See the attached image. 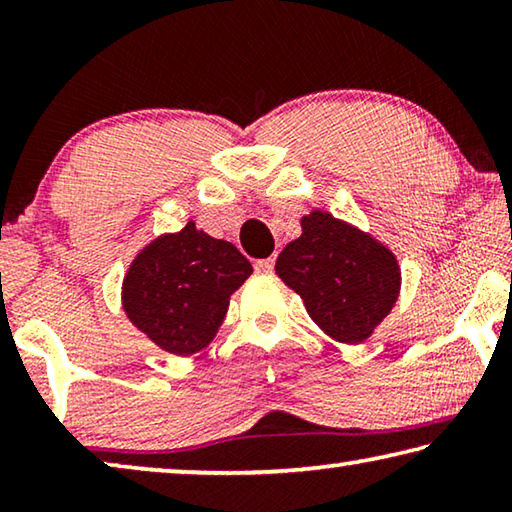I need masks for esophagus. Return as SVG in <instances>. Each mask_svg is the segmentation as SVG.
I'll return each mask as SVG.
<instances>
[{
  "mask_svg": "<svg viewBox=\"0 0 512 512\" xmlns=\"http://www.w3.org/2000/svg\"><path fill=\"white\" fill-rule=\"evenodd\" d=\"M273 266H275V257L257 259V262H255V271H257V273H271Z\"/></svg>",
  "mask_w": 512,
  "mask_h": 512,
  "instance_id": "esophagus-1",
  "label": "esophagus"
}]
</instances>
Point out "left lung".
Instances as JSON below:
<instances>
[{
    "label": "left lung",
    "instance_id": "8db88e82",
    "mask_svg": "<svg viewBox=\"0 0 512 512\" xmlns=\"http://www.w3.org/2000/svg\"><path fill=\"white\" fill-rule=\"evenodd\" d=\"M300 225L302 235L277 257V277L298 293L329 339L368 341L400 298L402 268L395 253L325 210H311Z\"/></svg>",
    "mask_w": 512,
    "mask_h": 512
}]
</instances>
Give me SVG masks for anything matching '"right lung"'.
<instances>
[{
  "label": "right lung",
  "mask_w": 512,
  "mask_h": 512,
  "mask_svg": "<svg viewBox=\"0 0 512 512\" xmlns=\"http://www.w3.org/2000/svg\"><path fill=\"white\" fill-rule=\"evenodd\" d=\"M250 273L253 266L237 246L187 221L135 255L121 282V307L160 350L194 357L212 343L230 296Z\"/></svg>",
  "instance_id": "1"
}]
</instances>
